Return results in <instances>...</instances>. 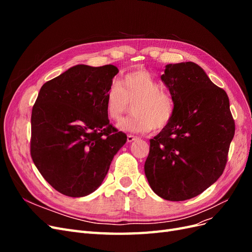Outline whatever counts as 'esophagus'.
I'll use <instances>...</instances> for the list:
<instances>
[{"label":"esophagus","mask_w":252,"mask_h":252,"mask_svg":"<svg viewBox=\"0 0 252 252\" xmlns=\"http://www.w3.org/2000/svg\"><path fill=\"white\" fill-rule=\"evenodd\" d=\"M136 139V136H134V135H131V134H129V135H127V142L128 143H131V142H133V141H135Z\"/></svg>","instance_id":"1"}]
</instances>
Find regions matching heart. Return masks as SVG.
Segmentation results:
<instances>
[{
    "instance_id": "heart-1",
    "label": "heart",
    "mask_w": 252,
    "mask_h": 252,
    "mask_svg": "<svg viewBox=\"0 0 252 252\" xmlns=\"http://www.w3.org/2000/svg\"><path fill=\"white\" fill-rule=\"evenodd\" d=\"M161 85L146 70L126 73L121 86L114 82L105 96L106 113L109 119L119 121L133 103V116L122 120L117 125L121 131L145 133L168 125L174 114L172 96L159 89Z\"/></svg>"
}]
</instances>
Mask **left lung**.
<instances>
[{"label":"left lung","mask_w":252,"mask_h":252,"mask_svg":"<svg viewBox=\"0 0 252 252\" xmlns=\"http://www.w3.org/2000/svg\"><path fill=\"white\" fill-rule=\"evenodd\" d=\"M161 80L174 102L168 125L150 140L145 174L167 201L201 194L222 175L234 135L225 90L193 62L167 65Z\"/></svg>","instance_id":"1"}]
</instances>
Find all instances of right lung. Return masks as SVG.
Listing matches in <instances>:
<instances>
[{"instance_id": "obj_1", "label": "right lung", "mask_w": 252, "mask_h": 252, "mask_svg": "<svg viewBox=\"0 0 252 252\" xmlns=\"http://www.w3.org/2000/svg\"><path fill=\"white\" fill-rule=\"evenodd\" d=\"M119 69L75 65L41 87L32 113V161L49 184L67 196L101 186L127 135L109 124L105 96Z\"/></svg>"}]
</instances>
